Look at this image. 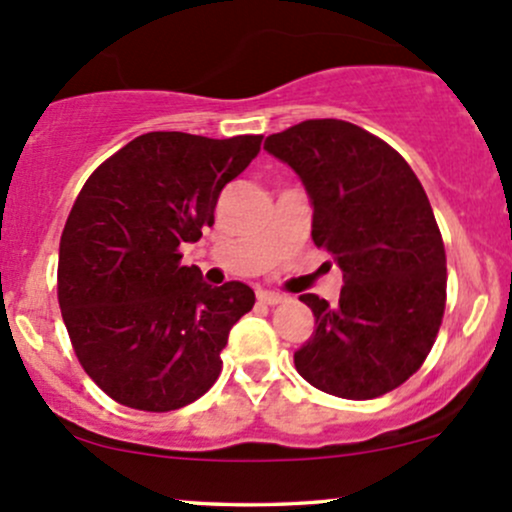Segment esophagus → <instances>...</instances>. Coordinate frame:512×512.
I'll return each instance as SVG.
<instances>
[{
	"instance_id": "esophagus-1",
	"label": "esophagus",
	"mask_w": 512,
	"mask_h": 512,
	"mask_svg": "<svg viewBox=\"0 0 512 512\" xmlns=\"http://www.w3.org/2000/svg\"><path fill=\"white\" fill-rule=\"evenodd\" d=\"M257 301L267 303V306H279V303H284L286 299L282 294H274V291H257Z\"/></svg>"
}]
</instances>
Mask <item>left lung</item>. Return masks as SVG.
I'll list each match as a JSON object with an SVG mask.
<instances>
[{"mask_svg":"<svg viewBox=\"0 0 512 512\" xmlns=\"http://www.w3.org/2000/svg\"><path fill=\"white\" fill-rule=\"evenodd\" d=\"M313 206V243L342 269L340 301L303 294L316 330L296 372L350 401L384 396L420 369L440 330L447 260L423 184L384 140L355 123L311 119L265 140Z\"/></svg>","mask_w":512,"mask_h":512,"instance_id":"obj_1","label":"left lung"}]
</instances>
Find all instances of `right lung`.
Listing matches in <instances>:
<instances>
[{
  "instance_id": "add662e5",
  "label": "right lung",
  "mask_w": 512,
  "mask_h": 512,
  "mask_svg": "<svg viewBox=\"0 0 512 512\" xmlns=\"http://www.w3.org/2000/svg\"><path fill=\"white\" fill-rule=\"evenodd\" d=\"M262 136L145 133L101 162L60 238L58 301L84 372L128 408L177 411L221 374L228 333L255 303L243 282L211 286L179 245L213 226L223 187Z\"/></svg>"
}]
</instances>
